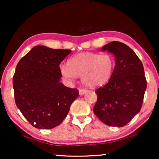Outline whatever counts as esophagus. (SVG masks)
<instances>
[{
    "label": "esophagus",
    "instance_id": "esophagus-1",
    "mask_svg": "<svg viewBox=\"0 0 159 159\" xmlns=\"http://www.w3.org/2000/svg\"><path fill=\"white\" fill-rule=\"evenodd\" d=\"M87 90L86 89H79V93H80V95H83V94H84V93H85L86 92H87Z\"/></svg>",
    "mask_w": 159,
    "mask_h": 159
}]
</instances>
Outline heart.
<instances>
[{"instance_id":"b5f03b06","label":"heart","mask_w":159,"mask_h":159,"mask_svg":"<svg viewBox=\"0 0 159 159\" xmlns=\"http://www.w3.org/2000/svg\"><path fill=\"white\" fill-rule=\"evenodd\" d=\"M115 65V58L111 54L84 52L69 58L67 66H60V71L69 81L72 82L81 76L84 83L90 87H98L108 82Z\"/></svg>"}]
</instances>
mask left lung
I'll return each instance as SVG.
<instances>
[{
    "mask_svg": "<svg viewBox=\"0 0 159 159\" xmlns=\"http://www.w3.org/2000/svg\"><path fill=\"white\" fill-rule=\"evenodd\" d=\"M115 56L114 72L107 83L98 88L94 114L111 127H124L140 111L147 87L143 64L129 46L113 41L102 48Z\"/></svg>",
    "mask_w": 159,
    "mask_h": 159,
    "instance_id": "1",
    "label": "left lung"
}]
</instances>
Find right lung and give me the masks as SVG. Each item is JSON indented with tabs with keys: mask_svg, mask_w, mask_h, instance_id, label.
<instances>
[{
	"mask_svg": "<svg viewBox=\"0 0 159 159\" xmlns=\"http://www.w3.org/2000/svg\"><path fill=\"white\" fill-rule=\"evenodd\" d=\"M71 51L37 45L16 65L13 77L15 102L35 128L49 129L59 125L79 95L77 88L60 82L59 65Z\"/></svg>",
	"mask_w": 159,
	"mask_h": 159,
	"instance_id": "add662e5",
	"label": "right lung"
}]
</instances>
